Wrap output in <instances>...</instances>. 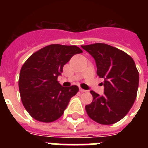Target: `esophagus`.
<instances>
[{
    "label": "esophagus",
    "instance_id": "34e87169",
    "mask_svg": "<svg viewBox=\"0 0 148 148\" xmlns=\"http://www.w3.org/2000/svg\"><path fill=\"white\" fill-rule=\"evenodd\" d=\"M79 90H80V91H81V92H82V93H83V92H86V91H87V90H84V89H82V88H79Z\"/></svg>",
    "mask_w": 148,
    "mask_h": 148
}]
</instances>
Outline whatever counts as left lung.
I'll return each instance as SVG.
<instances>
[{
  "label": "left lung",
  "mask_w": 148,
  "mask_h": 148,
  "mask_svg": "<svg viewBox=\"0 0 148 148\" xmlns=\"http://www.w3.org/2000/svg\"><path fill=\"white\" fill-rule=\"evenodd\" d=\"M81 47L92 56L97 74L103 79V95L93 90V101L85 106L88 116L101 124L119 121L133 106L138 92L139 74L133 58L116 47L97 43Z\"/></svg>",
  "instance_id": "1"
}]
</instances>
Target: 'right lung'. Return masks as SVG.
Returning a JSON list of instances; mask_svg holds the SVG:
<instances>
[{"instance_id":"right-lung-1","label":"right lung","mask_w":148,"mask_h":148,"mask_svg":"<svg viewBox=\"0 0 148 148\" xmlns=\"http://www.w3.org/2000/svg\"><path fill=\"white\" fill-rule=\"evenodd\" d=\"M82 50L72 45H51L34 53L22 66L19 90L23 105L38 121H54L62 116L78 87L64 88L58 82L63 67Z\"/></svg>"}]
</instances>
